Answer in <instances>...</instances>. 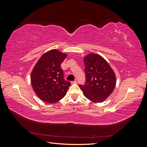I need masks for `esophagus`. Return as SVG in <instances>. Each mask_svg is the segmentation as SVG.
<instances>
[{"label":"esophagus","mask_w":147,"mask_h":147,"mask_svg":"<svg viewBox=\"0 0 147 147\" xmlns=\"http://www.w3.org/2000/svg\"><path fill=\"white\" fill-rule=\"evenodd\" d=\"M71 83H72V84H76V83H77V80H75L74 82H71Z\"/></svg>","instance_id":"34e87169"}]
</instances>
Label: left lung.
<instances>
[{"label": "left lung", "mask_w": 147, "mask_h": 147, "mask_svg": "<svg viewBox=\"0 0 147 147\" xmlns=\"http://www.w3.org/2000/svg\"><path fill=\"white\" fill-rule=\"evenodd\" d=\"M86 83L80 85L84 96L90 100L102 102L112 94L116 76L109 64L101 56L91 53L84 57Z\"/></svg>", "instance_id": "1"}]
</instances>
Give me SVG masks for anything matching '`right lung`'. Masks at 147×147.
I'll list each match as a JSON object with an SVG mask.
<instances>
[{"instance_id":"obj_1","label":"right lung","mask_w":147,"mask_h":147,"mask_svg":"<svg viewBox=\"0 0 147 147\" xmlns=\"http://www.w3.org/2000/svg\"><path fill=\"white\" fill-rule=\"evenodd\" d=\"M67 55L59 50H50L43 54L33 68L31 84L38 98L53 104L65 96L70 82L64 79L61 64Z\"/></svg>"}]
</instances>
